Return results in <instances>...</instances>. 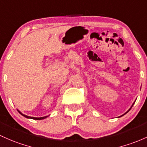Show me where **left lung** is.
<instances>
[{
  "label": "left lung",
  "instance_id": "left-lung-1",
  "mask_svg": "<svg viewBox=\"0 0 147 147\" xmlns=\"http://www.w3.org/2000/svg\"><path fill=\"white\" fill-rule=\"evenodd\" d=\"M133 105H134V103H133V105H132V107H133ZM131 107H130V109H128V111H127V112H125V114H126V113H128V112H129V110H130V109H131ZM124 114H123V115H121V117H122V116H123V115H124Z\"/></svg>",
  "mask_w": 147,
  "mask_h": 147
}]
</instances>
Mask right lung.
I'll list each match as a JSON object with an SVG mask.
<instances>
[{
	"label": "right lung",
	"mask_w": 147,
	"mask_h": 147,
	"mask_svg": "<svg viewBox=\"0 0 147 147\" xmlns=\"http://www.w3.org/2000/svg\"><path fill=\"white\" fill-rule=\"evenodd\" d=\"M18 112L20 113V114H22V116H24V117H26V118H27V119H34V120H42V119H44L47 118V116H46V117H29V116H26V115H25V114H22V113L20 111H19V110H18Z\"/></svg>",
	"instance_id": "add662e5"
}]
</instances>
